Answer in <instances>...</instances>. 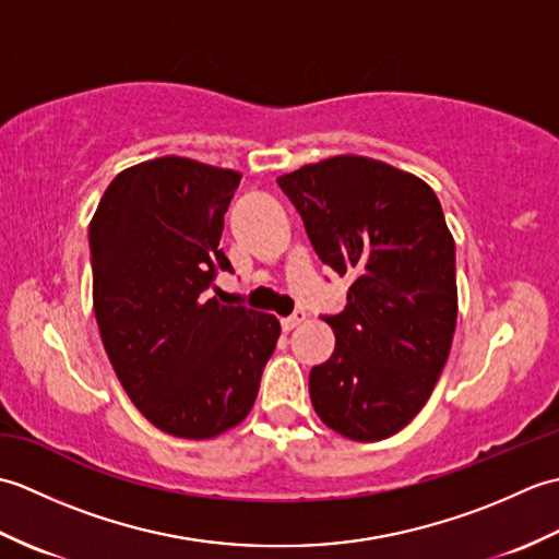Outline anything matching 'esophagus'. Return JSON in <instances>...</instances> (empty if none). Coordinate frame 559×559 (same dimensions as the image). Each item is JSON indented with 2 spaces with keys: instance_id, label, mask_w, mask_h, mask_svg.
<instances>
[{
  "instance_id": "34e87169",
  "label": "esophagus",
  "mask_w": 559,
  "mask_h": 559,
  "mask_svg": "<svg viewBox=\"0 0 559 559\" xmlns=\"http://www.w3.org/2000/svg\"><path fill=\"white\" fill-rule=\"evenodd\" d=\"M307 319V314L302 312V310H298V312H293L290 317H286V319H281V326H283V331H293L295 326H300L302 322Z\"/></svg>"
}]
</instances>
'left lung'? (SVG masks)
<instances>
[{"mask_svg": "<svg viewBox=\"0 0 559 559\" xmlns=\"http://www.w3.org/2000/svg\"><path fill=\"white\" fill-rule=\"evenodd\" d=\"M319 259L350 276L310 399L331 430L379 442L430 399L454 338L456 249L432 187L394 165L334 156L278 177Z\"/></svg>", "mask_w": 559, "mask_h": 559, "instance_id": "1", "label": "left lung"}]
</instances>
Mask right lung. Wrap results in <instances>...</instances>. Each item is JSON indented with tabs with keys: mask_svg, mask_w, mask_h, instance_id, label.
Segmentation results:
<instances>
[{
	"mask_svg": "<svg viewBox=\"0 0 559 559\" xmlns=\"http://www.w3.org/2000/svg\"><path fill=\"white\" fill-rule=\"evenodd\" d=\"M242 175L165 156L122 170L88 225L93 312L127 396L158 430L211 439L240 425L278 319L209 298L223 213Z\"/></svg>",
	"mask_w": 559,
	"mask_h": 559,
	"instance_id": "1",
	"label": "right lung"
}]
</instances>
